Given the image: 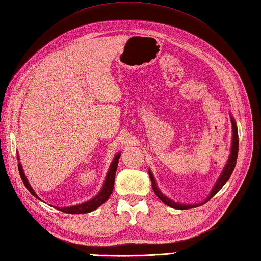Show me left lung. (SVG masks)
<instances>
[{"label": "left lung", "instance_id": "obj_1", "mask_svg": "<svg viewBox=\"0 0 261 261\" xmlns=\"http://www.w3.org/2000/svg\"><path fill=\"white\" fill-rule=\"evenodd\" d=\"M231 121H232L233 136H232V146H231L230 158H229V160H228L227 165H225V167H224V170H223V172H222L221 176L219 177L218 182L216 183V185H214V188H213V190L211 191L210 195L207 196V199L203 202V203H201V204H188V205H185V204H181V203H175L174 201H172V200H170L169 198H166V196H165L163 193H162L161 191L158 189V187H156V183H155V179H154V177H153V174H152V173H150V171H149L148 174H149L150 182H152V188H153V190H154L155 194L158 195V198H159L161 201H163L166 205H169V206L173 207V209H178V210L192 209V207L200 206V205H202V204L206 203V202L209 201L214 194H217V193L219 192V190L221 189V188L223 187V185L228 182V179L230 178L231 174H232V172H233V170H234V166H236V163H237V158H238V149H239L238 129H237V126H236V124H234V120L232 119Z\"/></svg>", "mask_w": 261, "mask_h": 261}]
</instances>
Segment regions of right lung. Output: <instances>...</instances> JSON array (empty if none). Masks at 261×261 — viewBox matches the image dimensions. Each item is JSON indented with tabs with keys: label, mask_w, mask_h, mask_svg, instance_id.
<instances>
[{
	"label": "right lung",
	"mask_w": 261,
	"mask_h": 261,
	"mask_svg": "<svg viewBox=\"0 0 261 261\" xmlns=\"http://www.w3.org/2000/svg\"><path fill=\"white\" fill-rule=\"evenodd\" d=\"M119 158H120V153L115 156L113 163H112L111 167H109V170H108V173L106 175V181L102 185V189H101L100 192L98 193V195L95 196L94 199H91L88 202H85V203L74 205V206L56 207V209L60 210V211L65 212V213H69V214H80V213H88V212L94 211V210L97 209V207H99L102 203H105V202L108 200V198L111 196V194L113 192L114 182H115V174H116V171H117V165H118V159ZM17 167H19L20 176L22 178L23 183H24L25 188L29 190V192H30L33 196L38 198V195L36 194V192H34L33 189L30 187V184H29V182H28V179L24 175V172H23L21 163L17 164Z\"/></svg>",
	"instance_id": "1"
}]
</instances>
